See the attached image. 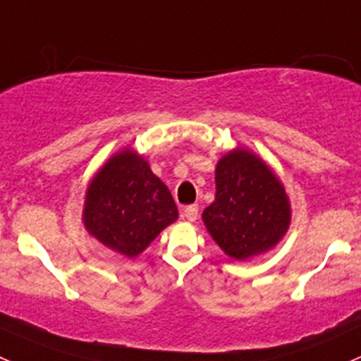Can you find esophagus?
<instances>
[{
	"mask_svg": "<svg viewBox=\"0 0 361 361\" xmlns=\"http://www.w3.org/2000/svg\"><path fill=\"white\" fill-rule=\"evenodd\" d=\"M183 216L187 218L188 221H195L199 216V206L197 204H192V206H187L183 211Z\"/></svg>",
	"mask_w": 361,
	"mask_h": 361,
	"instance_id": "esophagus-1",
	"label": "esophagus"
}]
</instances>
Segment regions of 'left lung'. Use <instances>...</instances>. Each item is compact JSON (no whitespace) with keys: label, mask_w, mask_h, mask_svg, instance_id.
Wrapping results in <instances>:
<instances>
[{"label":"left lung","mask_w":361,"mask_h":361,"mask_svg":"<svg viewBox=\"0 0 361 361\" xmlns=\"http://www.w3.org/2000/svg\"><path fill=\"white\" fill-rule=\"evenodd\" d=\"M216 194L202 221L213 241L235 260L264 255L288 232L292 206L285 185L248 148L227 152L214 169Z\"/></svg>","instance_id":"left-lung-1"}]
</instances>
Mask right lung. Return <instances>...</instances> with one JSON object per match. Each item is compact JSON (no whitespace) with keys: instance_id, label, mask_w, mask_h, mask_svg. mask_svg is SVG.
I'll use <instances>...</instances> for the list:
<instances>
[{"instance_id":"add662e5","label":"right lung","mask_w":361,"mask_h":361,"mask_svg":"<svg viewBox=\"0 0 361 361\" xmlns=\"http://www.w3.org/2000/svg\"><path fill=\"white\" fill-rule=\"evenodd\" d=\"M82 220L101 245L134 258L178 220V207L148 160L133 148H123L90 180Z\"/></svg>"}]
</instances>
